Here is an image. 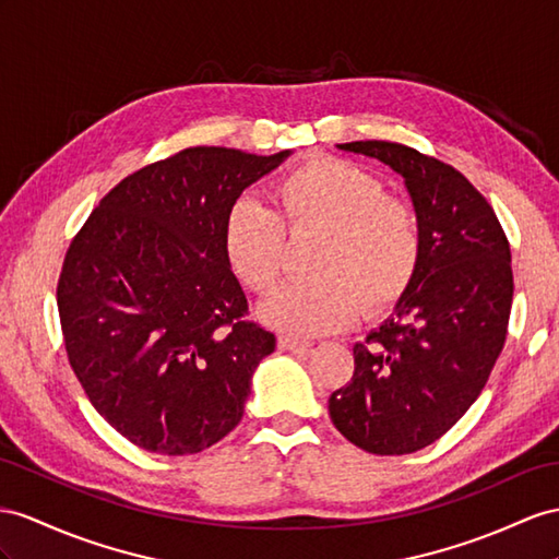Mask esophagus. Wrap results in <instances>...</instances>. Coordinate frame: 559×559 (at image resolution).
<instances>
[{
	"label": "esophagus",
	"mask_w": 559,
	"mask_h": 559,
	"mask_svg": "<svg viewBox=\"0 0 559 559\" xmlns=\"http://www.w3.org/2000/svg\"><path fill=\"white\" fill-rule=\"evenodd\" d=\"M278 347L288 352H307L311 347V342L295 335H278Z\"/></svg>",
	"instance_id": "34e87169"
}]
</instances>
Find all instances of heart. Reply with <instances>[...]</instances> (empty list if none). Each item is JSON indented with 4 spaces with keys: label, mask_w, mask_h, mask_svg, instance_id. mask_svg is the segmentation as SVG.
I'll return each mask as SVG.
<instances>
[{
    "label": "heart",
    "mask_w": 559,
    "mask_h": 559,
    "mask_svg": "<svg viewBox=\"0 0 559 559\" xmlns=\"http://www.w3.org/2000/svg\"><path fill=\"white\" fill-rule=\"evenodd\" d=\"M276 212L250 198L228 207L222 248L242 288L269 293L278 283L288 238L319 234L311 278L283 285L262 317L278 331L317 335L402 302L423 262V226L408 200L388 195L380 177L342 157H311L274 186Z\"/></svg>",
    "instance_id": "obj_1"
}]
</instances>
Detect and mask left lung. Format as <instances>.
I'll use <instances>...</instances> for the list:
<instances>
[{"label":"left lung","instance_id":"left-lung-1","mask_svg":"<svg viewBox=\"0 0 559 559\" xmlns=\"http://www.w3.org/2000/svg\"><path fill=\"white\" fill-rule=\"evenodd\" d=\"M406 179L423 262L392 317L354 345V376L328 399L331 420L376 455L416 453L475 404L503 352L510 242L493 207L455 167L404 143L352 141Z\"/></svg>","mask_w":559,"mask_h":559}]
</instances>
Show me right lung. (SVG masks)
I'll return each instance as SVG.
<instances>
[{
  "label": "right lung",
  "mask_w": 559,
  "mask_h": 559,
  "mask_svg": "<svg viewBox=\"0 0 559 559\" xmlns=\"http://www.w3.org/2000/svg\"><path fill=\"white\" fill-rule=\"evenodd\" d=\"M285 155L183 148L124 177L70 240L56 288L68 361L92 406L139 449L198 453L246 413L276 337L248 319L222 228Z\"/></svg>",
  "instance_id": "obj_1"
}]
</instances>
